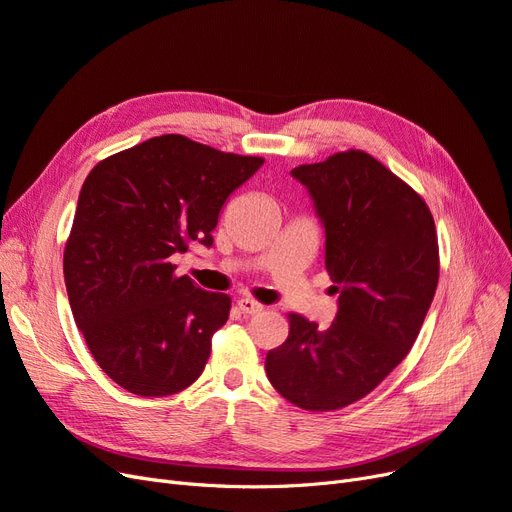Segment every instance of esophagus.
<instances>
[{
  "label": "esophagus",
  "instance_id": "esophagus-1",
  "mask_svg": "<svg viewBox=\"0 0 512 512\" xmlns=\"http://www.w3.org/2000/svg\"><path fill=\"white\" fill-rule=\"evenodd\" d=\"M238 308L242 310V314L253 316V314H259L263 310V304H259V301H255L251 297H242V299H238Z\"/></svg>",
  "mask_w": 512,
  "mask_h": 512
}]
</instances>
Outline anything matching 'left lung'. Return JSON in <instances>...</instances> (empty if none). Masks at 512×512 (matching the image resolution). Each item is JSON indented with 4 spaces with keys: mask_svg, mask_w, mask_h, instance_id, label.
<instances>
[{
    "mask_svg": "<svg viewBox=\"0 0 512 512\" xmlns=\"http://www.w3.org/2000/svg\"><path fill=\"white\" fill-rule=\"evenodd\" d=\"M291 175L325 225L339 310L327 329L291 312L266 373L289 403L335 411L380 386L418 339L439 282L437 227L424 198L367 151H339Z\"/></svg>",
    "mask_w": 512,
    "mask_h": 512,
    "instance_id": "1",
    "label": "left lung"
}]
</instances>
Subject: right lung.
Returning a JSON list of instances; mask_svg holds the SVG:
<instances>
[{
    "mask_svg": "<svg viewBox=\"0 0 512 512\" xmlns=\"http://www.w3.org/2000/svg\"><path fill=\"white\" fill-rule=\"evenodd\" d=\"M261 164L162 135L90 170L65 242V287L94 361L124 390L168 396L204 371L232 299L177 276L170 257L213 244L223 202Z\"/></svg>",
    "mask_w": 512,
    "mask_h": 512,
    "instance_id": "obj_1",
    "label": "right lung"
}]
</instances>
